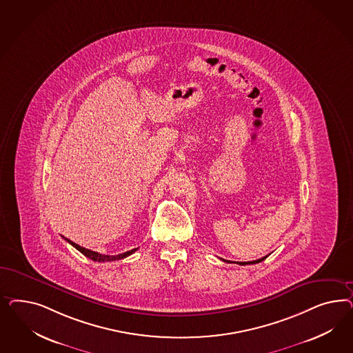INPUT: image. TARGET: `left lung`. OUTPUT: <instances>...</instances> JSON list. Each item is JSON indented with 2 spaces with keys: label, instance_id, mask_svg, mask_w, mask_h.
<instances>
[{
  "label": "left lung",
  "instance_id": "left-lung-1",
  "mask_svg": "<svg viewBox=\"0 0 353 353\" xmlns=\"http://www.w3.org/2000/svg\"><path fill=\"white\" fill-rule=\"evenodd\" d=\"M267 256L261 257V259H257V260H254V261H238L236 264H239V265H250V264H257V263H260V261H263V260H265ZM225 263H232V261H229V260H224Z\"/></svg>",
  "mask_w": 353,
  "mask_h": 353
}]
</instances>
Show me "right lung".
<instances>
[{
  "mask_svg": "<svg viewBox=\"0 0 353 353\" xmlns=\"http://www.w3.org/2000/svg\"><path fill=\"white\" fill-rule=\"evenodd\" d=\"M64 239H65L70 245H72V246L75 247L76 250H79L84 256L89 257V259H92L93 261H98V263H101V261H103V263H105V261H115V260H120V259H124V257L132 255L133 252H136V251L139 250V248H133V250L127 251V252H124V254H119V255H115V256H111V255H102V254L96 252V251H90V250H88V248L79 246V245H76L75 242H72V241H70V239H67V238H64Z\"/></svg>",
  "mask_w": 353,
  "mask_h": 353,
  "instance_id": "right-lung-1",
  "label": "right lung"
}]
</instances>
